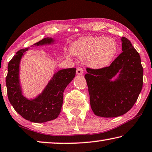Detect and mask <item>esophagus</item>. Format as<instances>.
Listing matches in <instances>:
<instances>
[{
	"instance_id": "obj_1",
	"label": "esophagus",
	"mask_w": 152,
	"mask_h": 152,
	"mask_svg": "<svg viewBox=\"0 0 152 152\" xmlns=\"http://www.w3.org/2000/svg\"><path fill=\"white\" fill-rule=\"evenodd\" d=\"M76 74L78 75H82L83 74V69L82 67H78L76 69Z\"/></svg>"
}]
</instances>
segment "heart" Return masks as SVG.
<instances>
[{"instance_id":"heart-1","label":"heart","mask_w":152,"mask_h":152,"mask_svg":"<svg viewBox=\"0 0 152 152\" xmlns=\"http://www.w3.org/2000/svg\"><path fill=\"white\" fill-rule=\"evenodd\" d=\"M71 52L76 57L83 59L86 66L99 69L107 66L114 59L118 50V45L110 37H85L79 38L70 46ZM66 58L71 55L66 53Z\"/></svg>"}]
</instances>
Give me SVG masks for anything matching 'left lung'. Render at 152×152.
I'll return each instance as SVG.
<instances>
[{
  "label": "left lung",
  "instance_id": "obj_1",
  "mask_svg": "<svg viewBox=\"0 0 152 152\" xmlns=\"http://www.w3.org/2000/svg\"><path fill=\"white\" fill-rule=\"evenodd\" d=\"M121 41L122 53L110 66L86 68L85 78L91 107L97 116L114 118L126 114L137 102L143 87L140 55L129 39L122 37Z\"/></svg>",
  "mask_w": 152,
  "mask_h": 152
}]
</instances>
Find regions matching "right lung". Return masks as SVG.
I'll return each mask as SVG.
<instances>
[{
  "instance_id": "obj_1",
  "label": "right lung",
  "mask_w": 152,
  "mask_h": 152,
  "mask_svg": "<svg viewBox=\"0 0 152 152\" xmlns=\"http://www.w3.org/2000/svg\"><path fill=\"white\" fill-rule=\"evenodd\" d=\"M55 40L45 38L34 46L51 45ZM29 48L16 53L8 64L6 77L7 95L14 109L23 118L32 122H46L58 117L64 101V92L76 75V69H64L55 72L42 93L34 99H28L23 95L20 81V64Z\"/></svg>"
}]
</instances>
